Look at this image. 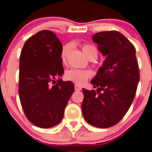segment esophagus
Instances as JSON below:
<instances>
[{"label":"esophagus","mask_w":152,"mask_h":152,"mask_svg":"<svg viewBox=\"0 0 152 152\" xmlns=\"http://www.w3.org/2000/svg\"><path fill=\"white\" fill-rule=\"evenodd\" d=\"M75 90L76 91H80V90H82V87H80V86H78V85H75Z\"/></svg>","instance_id":"34e87169"}]
</instances>
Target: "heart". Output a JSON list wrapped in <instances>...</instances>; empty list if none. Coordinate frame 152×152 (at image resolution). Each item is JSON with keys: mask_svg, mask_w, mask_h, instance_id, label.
<instances>
[{"mask_svg": "<svg viewBox=\"0 0 152 152\" xmlns=\"http://www.w3.org/2000/svg\"><path fill=\"white\" fill-rule=\"evenodd\" d=\"M82 50L84 54L87 58L92 54H97V51L95 47L89 44H85L82 46ZM70 51V45H65L62 50L61 53V59L63 63H65L67 60V56ZM65 77L67 80L74 82L75 84L79 85H82L85 84L89 78L90 77V73L88 70H79V69H70L67 70L65 73Z\"/></svg>", "mask_w": 152, "mask_h": 152, "instance_id": "obj_1", "label": "heart"}]
</instances>
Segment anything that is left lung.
Instances as JSON below:
<instances>
[{"label":"left lung","instance_id":"1","mask_svg":"<svg viewBox=\"0 0 152 152\" xmlns=\"http://www.w3.org/2000/svg\"><path fill=\"white\" fill-rule=\"evenodd\" d=\"M93 41L106 59L91 80L94 88L82 89V114L98 128H108L121 120L135 96L140 80L134 45L117 31L96 33Z\"/></svg>","mask_w":152,"mask_h":152}]
</instances>
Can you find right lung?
Instances as JSON below:
<instances>
[{"label": "right lung", "mask_w": 152, "mask_h": 152, "mask_svg": "<svg viewBox=\"0 0 152 152\" xmlns=\"http://www.w3.org/2000/svg\"><path fill=\"white\" fill-rule=\"evenodd\" d=\"M62 50L56 35L43 30L27 39L20 56V100L28 120L40 128L60 123L74 92L73 82L60 79Z\"/></svg>", "instance_id": "obj_1"}]
</instances>
